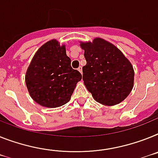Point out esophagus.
I'll list each match as a JSON object with an SVG mask.
<instances>
[{"mask_svg": "<svg viewBox=\"0 0 158 158\" xmlns=\"http://www.w3.org/2000/svg\"><path fill=\"white\" fill-rule=\"evenodd\" d=\"M78 71H79V72L81 73V74H82V73H83V68H82L81 66H80V67H79V68H78Z\"/></svg>", "mask_w": 158, "mask_h": 158, "instance_id": "obj_1", "label": "esophagus"}]
</instances>
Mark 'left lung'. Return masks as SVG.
Listing matches in <instances>:
<instances>
[{"instance_id": "1", "label": "left lung", "mask_w": 158, "mask_h": 158, "mask_svg": "<svg viewBox=\"0 0 158 158\" xmlns=\"http://www.w3.org/2000/svg\"><path fill=\"white\" fill-rule=\"evenodd\" d=\"M87 64L83 67V80L97 102L115 105L130 93L134 71L130 62L120 50L101 38L82 43Z\"/></svg>"}]
</instances>
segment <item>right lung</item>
<instances>
[{
	"label": "right lung",
	"mask_w": 158,
	"mask_h": 158,
	"mask_svg": "<svg viewBox=\"0 0 158 158\" xmlns=\"http://www.w3.org/2000/svg\"><path fill=\"white\" fill-rule=\"evenodd\" d=\"M82 79L71 66L64 46L56 40L46 42L37 51L26 75V83L34 101L57 108L70 100L75 85Z\"/></svg>",
	"instance_id": "right-lung-1"
}]
</instances>
